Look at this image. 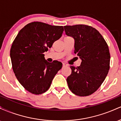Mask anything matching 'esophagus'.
<instances>
[{"label": "esophagus", "mask_w": 121, "mask_h": 121, "mask_svg": "<svg viewBox=\"0 0 121 121\" xmlns=\"http://www.w3.org/2000/svg\"><path fill=\"white\" fill-rule=\"evenodd\" d=\"M62 66H66V64H65V63H63V64H62Z\"/></svg>", "instance_id": "34e87169"}]
</instances>
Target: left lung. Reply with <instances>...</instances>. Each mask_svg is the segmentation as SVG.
I'll return each mask as SVG.
<instances>
[{"label":"left lung","instance_id":"obj_1","mask_svg":"<svg viewBox=\"0 0 121 121\" xmlns=\"http://www.w3.org/2000/svg\"><path fill=\"white\" fill-rule=\"evenodd\" d=\"M65 34L74 40V53L82 60L66 79L69 89L78 96L91 95L103 83L110 68L109 47L96 29L84 24L64 26Z\"/></svg>","mask_w":121,"mask_h":121}]
</instances>
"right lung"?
Masks as SVG:
<instances>
[{"label":"right lung","mask_w":121,"mask_h":121,"mask_svg":"<svg viewBox=\"0 0 121 121\" xmlns=\"http://www.w3.org/2000/svg\"><path fill=\"white\" fill-rule=\"evenodd\" d=\"M62 26L34 22L18 33L10 50L12 69L20 84L29 92L41 94L48 90L62 63L47 61L43 53L61 37Z\"/></svg>","instance_id":"1"}]
</instances>
